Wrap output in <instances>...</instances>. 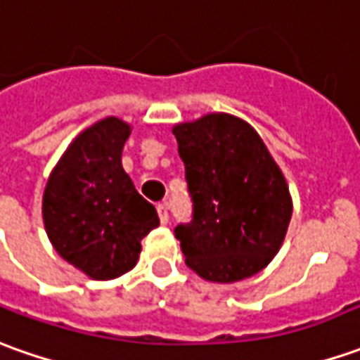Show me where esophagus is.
Returning <instances> with one entry per match:
<instances>
[{
	"label": "esophagus",
	"mask_w": 360,
	"mask_h": 360,
	"mask_svg": "<svg viewBox=\"0 0 360 360\" xmlns=\"http://www.w3.org/2000/svg\"><path fill=\"white\" fill-rule=\"evenodd\" d=\"M158 212H160L161 224H167L169 222V212H167V202H161L158 205Z\"/></svg>",
	"instance_id": "esophagus-1"
}]
</instances>
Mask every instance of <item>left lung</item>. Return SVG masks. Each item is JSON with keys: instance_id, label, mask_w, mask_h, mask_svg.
<instances>
[{"instance_id": "left-lung-1", "label": "left lung", "mask_w": 360, "mask_h": 360, "mask_svg": "<svg viewBox=\"0 0 360 360\" xmlns=\"http://www.w3.org/2000/svg\"><path fill=\"white\" fill-rule=\"evenodd\" d=\"M193 219L175 226L185 264L202 280L232 283L266 268L292 219L283 173L256 129L231 114L177 124Z\"/></svg>"}]
</instances>
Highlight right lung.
<instances>
[{"instance_id": "obj_1", "label": "right lung", "mask_w": 360, "mask_h": 360, "mask_svg": "<svg viewBox=\"0 0 360 360\" xmlns=\"http://www.w3.org/2000/svg\"><path fill=\"white\" fill-rule=\"evenodd\" d=\"M131 128L104 118L78 136L53 169L43 222L55 250L92 280H114L138 264L141 238L160 224L155 207L122 167Z\"/></svg>"}]
</instances>
